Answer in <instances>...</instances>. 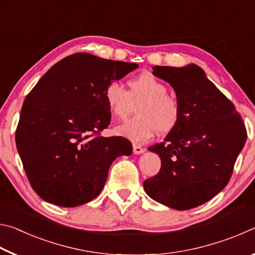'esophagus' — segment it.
<instances>
[{"label":"esophagus","mask_w":255,"mask_h":255,"mask_svg":"<svg viewBox=\"0 0 255 255\" xmlns=\"http://www.w3.org/2000/svg\"><path fill=\"white\" fill-rule=\"evenodd\" d=\"M132 149H133V153H135L136 155L143 154L145 152V148L143 147V146H140V145H138V144H133L132 145Z\"/></svg>","instance_id":"34e87169"}]
</instances>
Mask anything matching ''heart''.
I'll return each instance as SVG.
<instances>
[{
    "instance_id": "b5f03b06",
    "label": "heart",
    "mask_w": 255,
    "mask_h": 255,
    "mask_svg": "<svg viewBox=\"0 0 255 255\" xmlns=\"http://www.w3.org/2000/svg\"><path fill=\"white\" fill-rule=\"evenodd\" d=\"M129 90H125L118 82H111L105 91V100L112 116L125 118L137 105L138 116L118 125L115 131L118 136L141 143L155 132L167 133L178 126L181 107L174 97L167 94L166 85L157 77L145 73L129 80Z\"/></svg>"
}]
</instances>
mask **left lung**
<instances>
[{"label":"left lung","instance_id":"8db88e82","mask_svg":"<svg viewBox=\"0 0 255 255\" xmlns=\"http://www.w3.org/2000/svg\"><path fill=\"white\" fill-rule=\"evenodd\" d=\"M153 74L173 88L181 117L163 143L148 147L162 162L158 173L144 181V190L159 204L188 210L226 187L247 129L234 105L196 64L154 66Z\"/></svg>","mask_w":255,"mask_h":255}]
</instances>
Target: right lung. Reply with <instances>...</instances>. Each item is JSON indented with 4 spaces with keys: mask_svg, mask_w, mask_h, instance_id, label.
<instances>
[{
    "mask_svg": "<svg viewBox=\"0 0 255 255\" xmlns=\"http://www.w3.org/2000/svg\"><path fill=\"white\" fill-rule=\"evenodd\" d=\"M135 63L77 53L59 60L23 102L15 144L32 189L41 199L76 207L99 196L116 158L132 153L124 137L98 133L110 125L108 84Z\"/></svg>",
    "mask_w": 255,
    "mask_h": 255,
    "instance_id": "1",
    "label": "right lung"
}]
</instances>
